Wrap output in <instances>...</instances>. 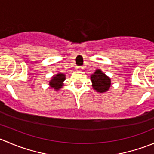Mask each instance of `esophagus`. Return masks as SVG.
<instances>
[{"mask_svg":"<svg viewBox=\"0 0 154 154\" xmlns=\"http://www.w3.org/2000/svg\"><path fill=\"white\" fill-rule=\"evenodd\" d=\"M76 70L77 71H82L83 70V67H77L76 68Z\"/></svg>","mask_w":154,"mask_h":154,"instance_id":"esophagus-1","label":"esophagus"}]
</instances>
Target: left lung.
<instances>
[{
    "label": "left lung",
    "mask_w": 154,
    "mask_h": 154,
    "mask_svg": "<svg viewBox=\"0 0 154 154\" xmlns=\"http://www.w3.org/2000/svg\"><path fill=\"white\" fill-rule=\"evenodd\" d=\"M91 86L93 89L98 93L106 92L111 86V79L100 69H97L91 75Z\"/></svg>",
    "instance_id": "1"
}]
</instances>
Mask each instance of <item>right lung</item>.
<instances>
[{"instance_id":"add662e5","label":"right lung","mask_w":154,"mask_h":154,"mask_svg":"<svg viewBox=\"0 0 154 154\" xmlns=\"http://www.w3.org/2000/svg\"><path fill=\"white\" fill-rule=\"evenodd\" d=\"M66 78V74L59 72L56 75H54L51 77L48 83H49V86L51 88H54L55 91H58L64 86V81Z\"/></svg>"}]
</instances>
